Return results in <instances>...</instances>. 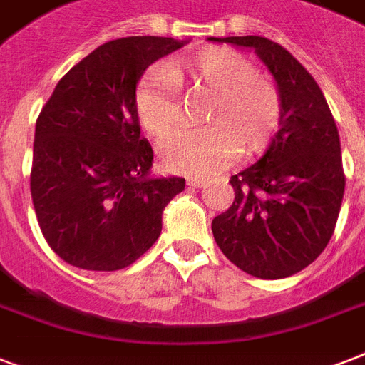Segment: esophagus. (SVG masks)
Here are the masks:
<instances>
[{"label": "esophagus", "instance_id": "esophagus-1", "mask_svg": "<svg viewBox=\"0 0 365 365\" xmlns=\"http://www.w3.org/2000/svg\"><path fill=\"white\" fill-rule=\"evenodd\" d=\"M187 185L189 187H202L205 185V180H200V178H187Z\"/></svg>", "mask_w": 365, "mask_h": 365}]
</instances>
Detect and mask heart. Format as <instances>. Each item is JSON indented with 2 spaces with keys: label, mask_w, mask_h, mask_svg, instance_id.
Returning <instances> with one entry per match:
<instances>
[{
  "label": "heart",
  "mask_w": 365,
  "mask_h": 365,
  "mask_svg": "<svg viewBox=\"0 0 365 365\" xmlns=\"http://www.w3.org/2000/svg\"><path fill=\"white\" fill-rule=\"evenodd\" d=\"M176 81L210 96L208 125L182 126L160 143V160L172 172L210 176L240 149L254 155L267 148L277 130L282 98L277 83L255 71L246 56L229 48H206L155 68L136 88L138 121L149 136L163 138L180 123Z\"/></svg>",
  "instance_id": "obj_1"
}]
</instances>
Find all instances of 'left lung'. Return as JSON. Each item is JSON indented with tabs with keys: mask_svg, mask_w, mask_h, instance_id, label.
<instances>
[{
	"mask_svg": "<svg viewBox=\"0 0 365 365\" xmlns=\"http://www.w3.org/2000/svg\"><path fill=\"white\" fill-rule=\"evenodd\" d=\"M252 48L277 81L280 130L255 165L231 176L233 205L212 233L231 263L255 278L292 277L322 254L339 217L345 172L337 125L312 76L259 36L208 37Z\"/></svg>",
	"mask_w": 365,
	"mask_h": 365,
	"instance_id": "8db88e82",
	"label": "left lung"
}]
</instances>
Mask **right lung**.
Wrapping results in <instances>:
<instances>
[{
  "instance_id": "add662e5",
  "label": "right lung",
  "mask_w": 365,
  "mask_h": 365,
  "mask_svg": "<svg viewBox=\"0 0 365 365\" xmlns=\"http://www.w3.org/2000/svg\"><path fill=\"white\" fill-rule=\"evenodd\" d=\"M187 41L113 39L58 81L36 123L30 191L54 254L87 271L132 265L159 239L163 210L183 178H153L140 136L136 85L155 60Z\"/></svg>"
}]
</instances>
